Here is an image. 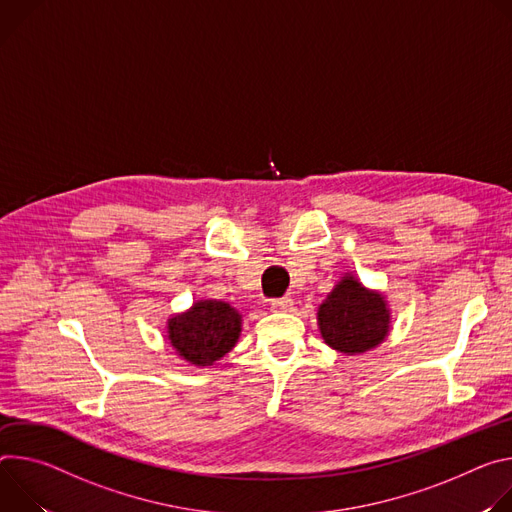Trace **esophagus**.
Wrapping results in <instances>:
<instances>
[{"label": "esophagus", "instance_id": "esophagus-1", "mask_svg": "<svg viewBox=\"0 0 512 512\" xmlns=\"http://www.w3.org/2000/svg\"><path fill=\"white\" fill-rule=\"evenodd\" d=\"M270 309H272V311H291V309H293V299H289V297L274 299V301L270 303Z\"/></svg>", "mask_w": 512, "mask_h": 512}]
</instances>
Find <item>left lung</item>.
<instances>
[{"label": "left lung", "instance_id": "1", "mask_svg": "<svg viewBox=\"0 0 512 512\" xmlns=\"http://www.w3.org/2000/svg\"><path fill=\"white\" fill-rule=\"evenodd\" d=\"M317 323L329 348L354 356L384 342L390 329V311L384 295L366 289L348 272L319 305Z\"/></svg>", "mask_w": 512, "mask_h": 512}]
</instances>
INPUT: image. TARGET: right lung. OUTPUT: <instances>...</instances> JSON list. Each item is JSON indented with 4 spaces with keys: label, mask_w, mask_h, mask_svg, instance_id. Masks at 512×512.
<instances>
[{
    "label": "right lung",
    "mask_w": 512,
    "mask_h": 512,
    "mask_svg": "<svg viewBox=\"0 0 512 512\" xmlns=\"http://www.w3.org/2000/svg\"><path fill=\"white\" fill-rule=\"evenodd\" d=\"M168 342L193 366H211L230 352L242 331V315L223 301H197L168 319Z\"/></svg>",
    "instance_id": "right-lung-1"
}]
</instances>
